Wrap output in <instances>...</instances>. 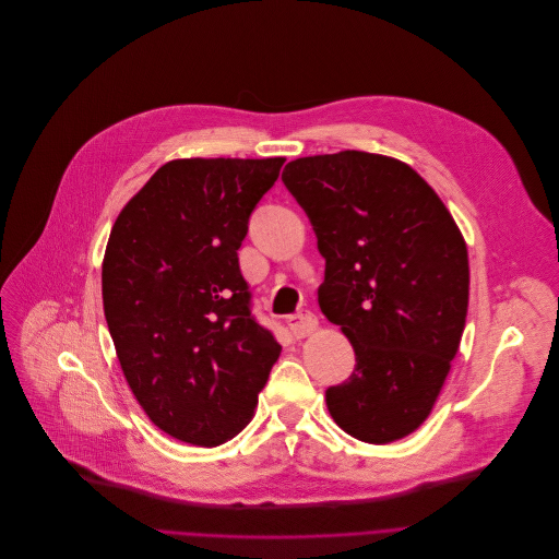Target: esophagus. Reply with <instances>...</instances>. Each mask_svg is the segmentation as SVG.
Segmentation results:
<instances>
[{"mask_svg":"<svg viewBox=\"0 0 559 559\" xmlns=\"http://www.w3.org/2000/svg\"><path fill=\"white\" fill-rule=\"evenodd\" d=\"M317 325H319V319H317V314L310 312V310H299V312H295V314L288 317V328H290V332L295 334L297 340L308 337L310 332L317 330Z\"/></svg>","mask_w":559,"mask_h":559,"instance_id":"34e87169","label":"esophagus"}]
</instances>
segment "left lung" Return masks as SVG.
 <instances>
[{
	"instance_id": "8db88e82",
	"label": "left lung",
	"mask_w": 559,
	"mask_h": 559,
	"mask_svg": "<svg viewBox=\"0 0 559 559\" xmlns=\"http://www.w3.org/2000/svg\"><path fill=\"white\" fill-rule=\"evenodd\" d=\"M325 260L319 308L342 325L353 374L325 390L346 433L385 444L429 416L459 353L467 245L448 206L405 163L368 152L306 156L282 174Z\"/></svg>"
}]
</instances>
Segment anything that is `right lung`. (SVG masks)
I'll return each instance as SVG.
<instances>
[{"label": "right lung", "mask_w": 559, "mask_h": 559, "mask_svg": "<svg viewBox=\"0 0 559 559\" xmlns=\"http://www.w3.org/2000/svg\"><path fill=\"white\" fill-rule=\"evenodd\" d=\"M284 158H180L123 206L103 310L123 374L165 433L215 448L247 427L282 346L251 314L238 249Z\"/></svg>", "instance_id": "add662e5"}]
</instances>
